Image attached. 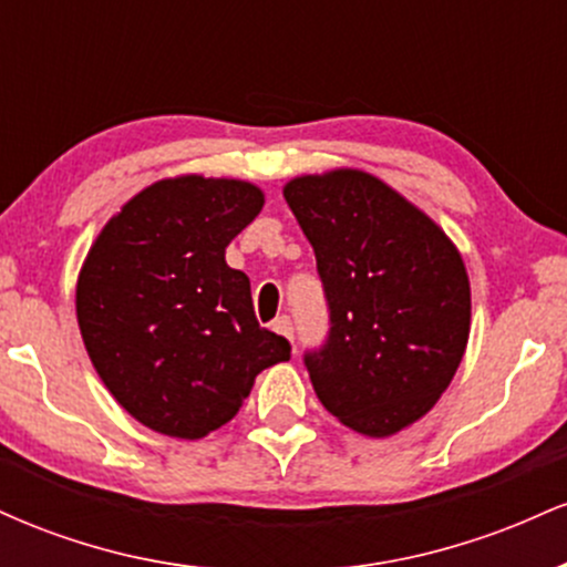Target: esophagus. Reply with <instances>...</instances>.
I'll return each instance as SVG.
<instances>
[{"label": "esophagus", "instance_id": "34e87169", "mask_svg": "<svg viewBox=\"0 0 567 567\" xmlns=\"http://www.w3.org/2000/svg\"><path fill=\"white\" fill-rule=\"evenodd\" d=\"M271 330H275V333H279V336H285V338H290L292 341V320L288 315H282V317H277L275 322H271Z\"/></svg>", "mask_w": 567, "mask_h": 567}]
</instances>
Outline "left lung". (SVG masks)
Segmentation results:
<instances>
[{"label":"left lung","instance_id":"left-lung-1","mask_svg":"<svg viewBox=\"0 0 567 567\" xmlns=\"http://www.w3.org/2000/svg\"><path fill=\"white\" fill-rule=\"evenodd\" d=\"M315 247L330 311L303 351L338 421L389 437L434 408L470 341V277L445 231L373 175L336 171L285 186Z\"/></svg>","mask_w":567,"mask_h":567}]
</instances>
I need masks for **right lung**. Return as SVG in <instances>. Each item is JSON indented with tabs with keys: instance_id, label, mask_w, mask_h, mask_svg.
Masks as SVG:
<instances>
[{
	"instance_id": "1",
	"label": "right lung",
	"mask_w": 567,
	"mask_h": 567,
	"mask_svg": "<svg viewBox=\"0 0 567 567\" xmlns=\"http://www.w3.org/2000/svg\"><path fill=\"white\" fill-rule=\"evenodd\" d=\"M245 181H159L95 239L76 282L90 360L133 419L167 437L199 440L237 415L264 368L290 341L258 324L250 279L226 245L261 213Z\"/></svg>"
}]
</instances>
